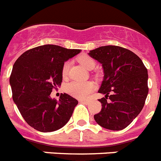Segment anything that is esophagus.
Masks as SVG:
<instances>
[{"instance_id": "esophagus-1", "label": "esophagus", "mask_w": 161, "mask_h": 161, "mask_svg": "<svg viewBox=\"0 0 161 161\" xmlns=\"http://www.w3.org/2000/svg\"><path fill=\"white\" fill-rule=\"evenodd\" d=\"M80 102H83V103H84V104H89V102H90V101H87V100H80Z\"/></svg>"}]
</instances>
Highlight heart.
Returning <instances> with one entry per match:
<instances>
[{
	"mask_svg": "<svg viewBox=\"0 0 161 161\" xmlns=\"http://www.w3.org/2000/svg\"><path fill=\"white\" fill-rule=\"evenodd\" d=\"M78 60V62L87 69H92L96 65L95 60L88 55H82ZM69 69V62H64L61 71L63 78H66L68 76ZM94 87L95 86L93 83L90 81H86V82L73 81L71 83L66 84L65 92L69 95L77 98H86L93 91Z\"/></svg>",
	"mask_w": 161,
	"mask_h": 161,
	"instance_id": "1",
	"label": "heart"
}]
</instances>
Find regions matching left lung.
Here are the masks:
<instances>
[{"mask_svg":"<svg viewBox=\"0 0 161 161\" xmlns=\"http://www.w3.org/2000/svg\"><path fill=\"white\" fill-rule=\"evenodd\" d=\"M88 55L103 67L104 79L99 92L101 110L94 115L100 126L122 130L142 111L148 94V74L142 60L133 51L105 46L90 51Z\"/></svg>","mask_w":161,"mask_h":161,"instance_id":"left-lung-1","label":"left lung"}]
</instances>
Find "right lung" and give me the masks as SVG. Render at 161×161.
<instances>
[{
  "label": "right lung",
  "instance_id": "right-lung-1",
  "mask_svg": "<svg viewBox=\"0 0 161 161\" xmlns=\"http://www.w3.org/2000/svg\"><path fill=\"white\" fill-rule=\"evenodd\" d=\"M81 50L43 45L28 50L17 59L9 77L13 101L24 120L36 130L47 133L64 126L78 101L64 93L51 99L52 89L62 83V67Z\"/></svg>",
  "mask_w": 161,
  "mask_h": 161
}]
</instances>
